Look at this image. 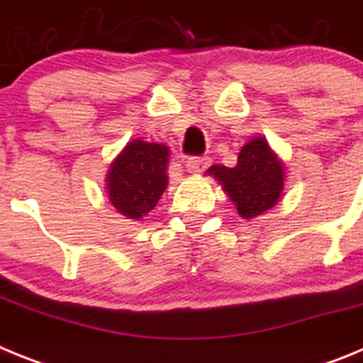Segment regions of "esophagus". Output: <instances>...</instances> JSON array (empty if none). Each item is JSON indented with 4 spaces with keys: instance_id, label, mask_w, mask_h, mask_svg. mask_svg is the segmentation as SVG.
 Returning a JSON list of instances; mask_svg holds the SVG:
<instances>
[{
    "instance_id": "34e87169",
    "label": "esophagus",
    "mask_w": 363,
    "mask_h": 363,
    "mask_svg": "<svg viewBox=\"0 0 363 363\" xmlns=\"http://www.w3.org/2000/svg\"><path fill=\"white\" fill-rule=\"evenodd\" d=\"M211 158L207 156H191L187 158V171L189 172H203L205 169H209Z\"/></svg>"
}]
</instances>
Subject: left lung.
<instances>
[{
    "instance_id": "left-lung-1",
    "label": "left lung",
    "mask_w": 363,
    "mask_h": 363,
    "mask_svg": "<svg viewBox=\"0 0 363 363\" xmlns=\"http://www.w3.org/2000/svg\"><path fill=\"white\" fill-rule=\"evenodd\" d=\"M209 172L220 179L243 218L269 211L284 191V167L264 138L242 147L236 167L213 165Z\"/></svg>"
}]
</instances>
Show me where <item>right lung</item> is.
<instances>
[{"mask_svg":"<svg viewBox=\"0 0 363 363\" xmlns=\"http://www.w3.org/2000/svg\"><path fill=\"white\" fill-rule=\"evenodd\" d=\"M169 149L160 143L130 142L112 163L108 198L123 216L142 218L156 207L167 187Z\"/></svg>","mask_w":363,"mask_h":363,"instance_id":"add662e5","label":"right lung"}]
</instances>
